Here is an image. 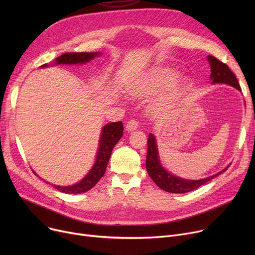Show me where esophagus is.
I'll use <instances>...</instances> for the list:
<instances>
[{"instance_id": "1", "label": "esophagus", "mask_w": 255, "mask_h": 255, "mask_svg": "<svg viewBox=\"0 0 255 255\" xmlns=\"http://www.w3.org/2000/svg\"><path fill=\"white\" fill-rule=\"evenodd\" d=\"M138 127V122L135 120H130L126 124V130L127 131H133Z\"/></svg>"}]
</instances>
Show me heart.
<instances>
[{
	"label": "heart",
	"mask_w": 255,
	"mask_h": 255,
	"mask_svg": "<svg viewBox=\"0 0 255 255\" xmlns=\"http://www.w3.org/2000/svg\"><path fill=\"white\" fill-rule=\"evenodd\" d=\"M176 76V72L168 68H155L138 78L130 80L126 86V91L131 96H144L165 87L172 78ZM188 85V79H183L179 84V89L185 88ZM169 97H164V100Z\"/></svg>",
	"instance_id": "heart-1"
}]
</instances>
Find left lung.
I'll list each match as a JSON object with an SVG mask.
<instances>
[{
	"instance_id": "left-lung-1",
	"label": "left lung",
	"mask_w": 255,
	"mask_h": 255,
	"mask_svg": "<svg viewBox=\"0 0 255 255\" xmlns=\"http://www.w3.org/2000/svg\"><path fill=\"white\" fill-rule=\"evenodd\" d=\"M208 62L211 67V75L210 78L212 80V84H225L230 85L237 90L241 91L240 85L238 83V79L234 72L229 68V66L216 59L213 56H208ZM231 165V164H230ZM227 165L224 169L217 172L216 175L210 176L205 179L200 180H186L180 178L178 176L172 175L171 172L166 170L160 161L159 152L156 137L153 133H150L148 138V153H146V160H145V167L148 171L149 176L154 181V183L161 188L162 190L170 193H186L190 192L198 187L206 184L207 182L211 181L212 179L218 177L220 173L224 172L227 168L230 167Z\"/></svg>"
}]
</instances>
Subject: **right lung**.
Listing matches in <instances>:
<instances>
[{"label":"right lung","mask_w":255,"mask_h":255,"mask_svg":"<svg viewBox=\"0 0 255 255\" xmlns=\"http://www.w3.org/2000/svg\"><path fill=\"white\" fill-rule=\"evenodd\" d=\"M101 56V52H65L62 56L58 57L55 60V65H76V64H86L95 59L96 57ZM49 67L48 64H44L41 68ZM123 123L114 122L106 124L101 131V135L99 139V146L95 159V163L93 164L92 168L89 170L87 175L77 182L76 184L70 186H59L51 185L56 189L63 193L67 194H79L89 191L95 186L98 181L103 177L105 169L109 164L112 151L117 142L123 136ZM35 173V172H34ZM49 184V183H48Z\"/></svg>","instance_id":"obj_1"}]
</instances>
